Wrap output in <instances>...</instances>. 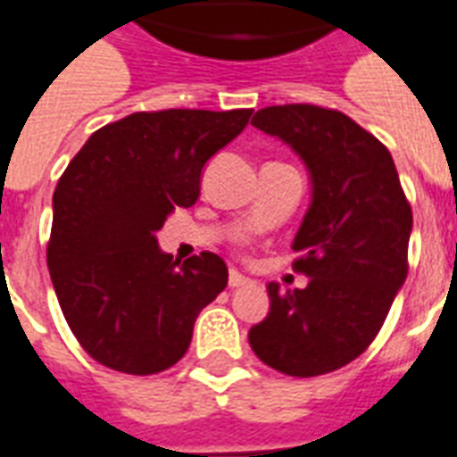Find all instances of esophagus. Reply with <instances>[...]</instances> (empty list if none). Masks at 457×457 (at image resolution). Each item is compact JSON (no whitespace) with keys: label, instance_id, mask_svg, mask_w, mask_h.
Returning <instances> with one entry per match:
<instances>
[{"label":"esophagus","instance_id":"esophagus-1","mask_svg":"<svg viewBox=\"0 0 457 457\" xmlns=\"http://www.w3.org/2000/svg\"><path fill=\"white\" fill-rule=\"evenodd\" d=\"M229 287H232V289H237V287H246V285H251V279L249 278H244L242 272H237V270H229Z\"/></svg>","mask_w":457,"mask_h":457}]
</instances>
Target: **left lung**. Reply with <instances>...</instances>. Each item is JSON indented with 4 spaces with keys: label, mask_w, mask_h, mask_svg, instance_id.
<instances>
[{
    "label": "left lung",
    "mask_w": 457,
    "mask_h": 457,
    "mask_svg": "<svg viewBox=\"0 0 457 457\" xmlns=\"http://www.w3.org/2000/svg\"><path fill=\"white\" fill-rule=\"evenodd\" d=\"M251 125L292 146L312 194L292 244L294 270L311 282L287 292L270 282V312L249 344L278 372L327 375L372 344L403 287L411 204L389 149L341 111L268 106Z\"/></svg>",
    "instance_id": "left-lung-1"
}]
</instances>
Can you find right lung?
I'll return each mask as SVG.
<instances>
[{
	"label": "right lung",
	"instance_id": "1",
	"mask_svg": "<svg viewBox=\"0 0 457 457\" xmlns=\"http://www.w3.org/2000/svg\"><path fill=\"white\" fill-rule=\"evenodd\" d=\"M253 111H139L104 125L54 192L46 265L63 318L96 362L156 375L187 353L194 322L228 287L204 251L179 265L156 232L199 199L201 170Z\"/></svg>",
	"mask_w": 457,
	"mask_h": 457
}]
</instances>
